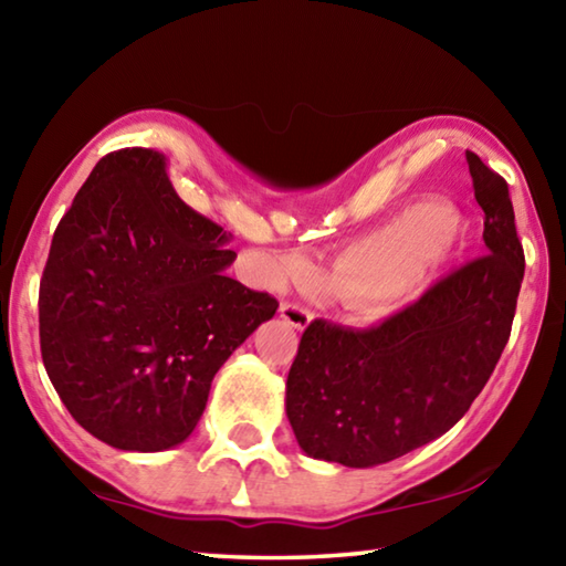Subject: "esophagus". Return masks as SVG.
Masks as SVG:
<instances>
[{"instance_id": "34e87169", "label": "esophagus", "mask_w": 566, "mask_h": 566, "mask_svg": "<svg viewBox=\"0 0 566 566\" xmlns=\"http://www.w3.org/2000/svg\"><path fill=\"white\" fill-rule=\"evenodd\" d=\"M280 316L286 321V324L298 328V331H304L308 324H312V312L296 302H282Z\"/></svg>"}]
</instances>
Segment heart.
Wrapping results in <instances>:
<instances>
[{"instance_id": "b5f03b06", "label": "heart", "mask_w": 566, "mask_h": 566, "mask_svg": "<svg viewBox=\"0 0 566 566\" xmlns=\"http://www.w3.org/2000/svg\"><path fill=\"white\" fill-rule=\"evenodd\" d=\"M449 218L437 206H417L397 216L390 226L365 238L343 258L338 280L373 298H390L412 286L444 258L451 245ZM294 260H282L292 270Z\"/></svg>"}]
</instances>
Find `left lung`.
Wrapping results in <instances>:
<instances>
[{
	"instance_id": "8db88e82",
	"label": "left lung",
	"mask_w": 566,
	"mask_h": 566,
	"mask_svg": "<svg viewBox=\"0 0 566 566\" xmlns=\"http://www.w3.org/2000/svg\"><path fill=\"white\" fill-rule=\"evenodd\" d=\"M485 254L370 328L314 318L286 378L308 457L368 469L429 444L469 412L511 338L525 252L501 174L467 151Z\"/></svg>"
}]
</instances>
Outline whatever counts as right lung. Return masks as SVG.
Segmentation results:
<instances>
[{
    "instance_id": "right-lung-1",
    "label": "right lung",
    "mask_w": 566,
    "mask_h": 566,
    "mask_svg": "<svg viewBox=\"0 0 566 566\" xmlns=\"http://www.w3.org/2000/svg\"><path fill=\"white\" fill-rule=\"evenodd\" d=\"M228 232L174 191L161 151L95 164L53 232L41 358L85 431L122 451L181 444L232 350L276 312L226 268Z\"/></svg>"
}]
</instances>
